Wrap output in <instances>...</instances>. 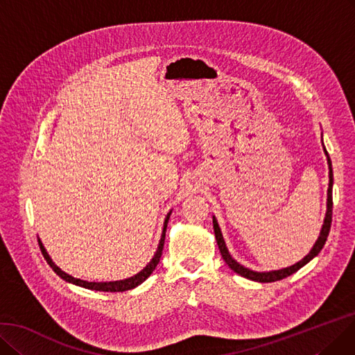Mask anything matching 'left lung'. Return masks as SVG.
Here are the masks:
<instances>
[{"label":"left lung","mask_w":355,"mask_h":355,"mask_svg":"<svg viewBox=\"0 0 355 355\" xmlns=\"http://www.w3.org/2000/svg\"><path fill=\"white\" fill-rule=\"evenodd\" d=\"M324 153L326 155H328V164H329V188H328V211H326V217H324V221H323V225H322V230H320V236L318 239V242L315 243L313 249L310 250V253L307 254L306 258H303L300 262H297L295 265L290 266V268H284V269H278V271H269V272H257V271H250V269L242 266L240 263H237L232 257L229 250H227L225 248V243H224V239H223V234L220 232V227L217 224V220L212 218V224H214V233H216V240H217V245H218V249H220V253L221 257L224 259V262L229 265L234 272H237L239 275H242L248 279H252V281H258V282H274V281H279L282 278H287L290 275H293L294 272L299 271L300 268H303L307 262H310L311 259H313L316 254L322 250L326 239H328L329 236V230H331V223H332V185H334V173H332V163H331V157L328 151H326L324 148Z\"/></svg>","instance_id":"left-lung-1"}]
</instances>
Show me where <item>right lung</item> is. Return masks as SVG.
Wrapping results in <instances>:
<instances>
[{"label":"right lung","mask_w":355,"mask_h":355,"mask_svg":"<svg viewBox=\"0 0 355 355\" xmlns=\"http://www.w3.org/2000/svg\"><path fill=\"white\" fill-rule=\"evenodd\" d=\"M168 217L170 214H167L166 220H164V227H163V234H162V239H160V243H159V248H157V252H155L154 258L151 259V262L143 269V271L138 272L137 275L128 278V279H122V281H112V282H89V281H83V279H78V278H74L71 277L68 274H65L64 271H61V269L56 266L52 259L49 258V254L46 253L44 245L40 243L39 240V246H40V250H42V254H44V258L46 259V262L49 263V266L53 269V271L56 272V275H60L62 279L68 281V282H73V284L76 286H80V287H84V288H89V290H96V291H106V293H121V291H126V290H131V288H135L137 286H139L141 282L146 281L151 272L155 269V266H157V263L160 262V258H162V253H163V246H164V237H166V229H167V223H168Z\"/></svg>","instance_id":"right-lung-1"}]
</instances>
